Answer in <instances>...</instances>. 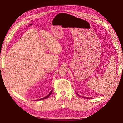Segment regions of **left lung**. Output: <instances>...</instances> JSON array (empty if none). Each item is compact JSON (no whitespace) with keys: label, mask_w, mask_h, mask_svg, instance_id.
Listing matches in <instances>:
<instances>
[{"label":"left lung","mask_w":123,"mask_h":123,"mask_svg":"<svg viewBox=\"0 0 123 123\" xmlns=\"http://www.w3.org/2000/svg\"><path fill=\"white\" fill-rule=\"evenodd\" d=\"M77 95H78V93H77ZM83 98H87V99H88V98H89V99H90V98H88V97H83Z\"/></svg>","instance_id":"obj_1"}]
</instances>
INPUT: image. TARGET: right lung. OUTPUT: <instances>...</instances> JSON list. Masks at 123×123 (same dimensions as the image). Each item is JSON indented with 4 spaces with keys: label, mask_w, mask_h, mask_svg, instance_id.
I'll use <instances>...</instances> for the list:
<instances>
[{
    "label": "right lung",
    "mask_w": 123,
    "mask_h": 123,
    "mask_svg": "<svg viewBox=\"0 0 123 123\" xmlns=\"http://www.w3.org/2000/svg\"><path fill=\"white\" fill-rule=\"evenodd\" d=\"M52 90L51 91V92H49V95H48V96H46V97H44V98H41V99H38V100H35V101H38V100H43V99H46L47 98H48L50 96L51 94H52Z\"/></svg>",
    "instance_id": "obj_1"
}]
</instances>
